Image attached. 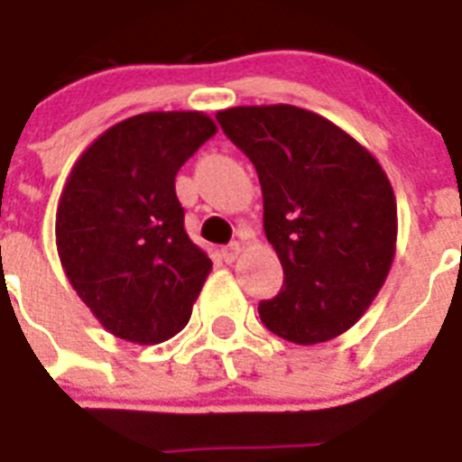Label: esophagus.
Listing matches in <instances>:
<instances>
[{"label":"esophagus","instance_id":"esophagus-1","mask_svg":"<svg viewBox=\"0 0 462 462\" xmlns=\"http://www.w3.org/2000/svg\"><path fill=\"white\" fill-rule=\"evenodd\" d=\"M239 253H241V244L239 241H235V244H230V246L223 248L221 257L227 262V264H230V262H235L236 257H239Z\"/></svg>","mask_w":462,"mask_h":462}]
</instances>
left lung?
<instances>
[{
    "label": "left lung",
    "mask_w": 462,
    "mask_h": 462,
    "mask_svg": "<svg viewBox=\"0 0 462 462\" xmlns=\"http://www.w3.org/2000/svg\"><path fill=\"white\" fill-rule=\"evenodd\" d=\"M216 119L255 165L264 235L285 276L257 306L260 319L297 345L345 334L396 255V195L380 161L334 122L288 103L227 107Z\"/></svg>",
    "instance_id": "left-lung-1"
}]
</instances>
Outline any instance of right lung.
<instances>
[{
  "label": "right lung",
  "instance_id": "right-lung-1",
  "mask_svg": "<svg viewBox=\"0 0 462 462\" xmlns=\"http://www.w3.org/2000/svg\"><path fill=\"white\" fill-rule=\"evenodd\" d=\"M198 110L143 112L101 133L57 205L66 278L106 331L135 345L180 334L211 260L184 230L174 177L211 135Z\"/></svg>",
  "mask_w": 462,
  "mask_h": 462
}]
</instances>
